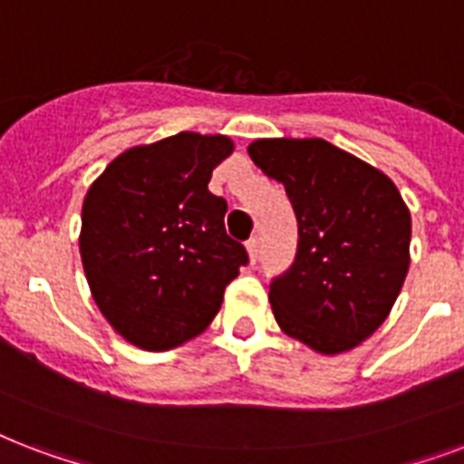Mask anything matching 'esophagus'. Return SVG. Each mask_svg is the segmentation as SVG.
Masks as SVG:
<instances>
[{
  "mask_svg": "<svg viewBox=\"0 0 464 464\" xmlns=\"http://www.w3.org/2000/svg\"><path fill=\"white\" fill-rule=\"evenodd\" d=\"M258 246H261V242H258V237H251L249 242H246V251H249V258L251 264L258 258Z\"/></svg>",
  "mask_w": 464,
  "mask_h": 464,
  "instance_id": "34e87169",
  "label": "esophagus"
}]
</instances>
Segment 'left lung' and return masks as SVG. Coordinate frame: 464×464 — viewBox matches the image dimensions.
<instances>
[{
	"mask_svg": "<svg viewBox=\"0 0 464 464\" xmlns=\"http://www.w3.org/2000/svg\"><path fill=\"white\" fill-rule=\"evenodd\" d=\"M249 157L285 186L297 218L295 261L268 290L276 322L319 353L351 351L404 285L409 208L392 179L326 140H254Z\"/></svg>",
	"mask_w": 464,
	"mask_h": 464,
	"instance_id": "8db88e82",
	"label": "left lung"
}]
</instances>
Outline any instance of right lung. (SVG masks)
Wrapping results in <instances>:
<instances>
[{"instance_id":"right-lung-1","label":"right lung","mask_w":464,"mask_h":464,"mask_svg":"<svg viewBox=\"0 0 464 464\" xmlns=\"http://www.w3.org/2000/svg\"><path fill=\"white\" fill-rule=\"evenodd\" d=\"M232 150L225 135L179 132L118 154L86 191V281L132 346L169 351L206 332L249 261L225 229L227 200L208 191Z\"/></svg>"}]
</instances>
